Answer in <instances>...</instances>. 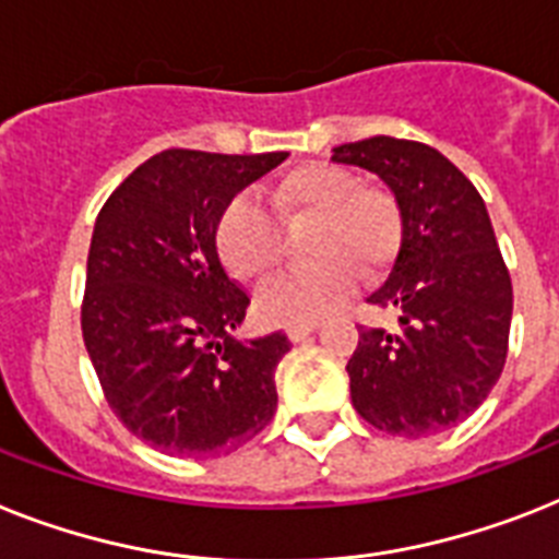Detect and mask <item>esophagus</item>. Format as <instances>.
Segmentation results:
<instances>
[{
	"label": "esophagus",
	"mask_w": 559,
	"mask_h": 559,
	"mask_svg": "<svg viewBox=\"0 0 559 559\" xmlns=\"http://www.w3.org/2000/svg\"><path fill=\"white\" fill-rule=\"evenodd\" d=\"M311 331H317V322H294V325H288L285 334H288L290 343H299V340L311 334Z\"/></svg>",
	"instance_id": "34e87169"
}]
</instances>
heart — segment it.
Returning a JSON list of instances; mask_svg holds the SVG:
<instances>
[{
	"instance_id": "heart-1",
	"label": "heart",
	"mask_w": 559,
	"mask_h": 559,
	"mask_svg": "<svg viewBox=\"0 0 559 559\" xmlns=\"http://www.w3.org/2000/svg\"><path fill=\"white\" fill-rule=\"evenodd\" d=\"M269 211L234 200L214 228L225 271L246 285L265 283L283 262V230L306 234L308 271L260 290L257 311L269 322H313L352 297L357 276L373 283L391 271L403 246V207L389 188L362 186L352 168L302 163L269 193Z\"/></svg>"
}]
</instances>
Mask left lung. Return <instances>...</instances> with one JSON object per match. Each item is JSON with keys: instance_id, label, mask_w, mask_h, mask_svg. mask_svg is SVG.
<instances>
[{"instance_id": "left-lung-1", "label": "left lung", "mask_w": 559, "mask_h": 559, "mask_svg": "<svg viewBox=\"0 0 559 559\" xmlns=\"http://www.w3.org/2000/svg\"><path fill=\"white\" fill-rule=\"evenodd\" d=\"M403 207V246L368 302L400 313V329L359 325L348 359L352 403L396 437H428L463 423L500 380L514 294L486 202L431 145L371 136L334 147Z\"/></svg>"}]
</instances>
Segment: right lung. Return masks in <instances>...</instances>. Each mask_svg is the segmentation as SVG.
<instances>
[{
  "instance_id": "add662e5",
  "label": "right lung",
  "mask_w": 559,
  "mask_h": 559,
  "mask_svg": "<svg viewBox=\"0 0 559 559\" xmlns=\"http://www.w3.org/2000/svg\"><path fill=\"white\" fill-rule=\"evenodd\" d=\"M170 147L124 179L96 216L82 336L110 412L170 456L228 454L276 412L274 331L234 340L251 297L214 246L216 219L285 159Z\"/></svg>"
}]
</instances>
